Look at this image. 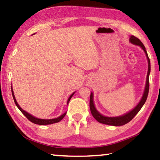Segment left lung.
<instances>
[{"instance_id": "1", "label": "left lung", "mask_w": 160, "mask_h": 160, "mask_svg": "<svg viewBox=\"0 0 160 160\" xmlns=\"http://www.w3.org/2000/svg\"><path fill=\"white\" fill-rule=\"evenodd\" d=\"M130 42L132 44L138 45L140 47L144 50L145 53L146 54V56L148 58V75H147V81H146V85H145V89L144 94H143V96L142 97L141 100L139 102V104L137 105L136 107L134 108V109H132L131 112H128L126 114L121 116H118V117H107V116H104L100 114V113L97 112L96 110L95 107H94V103H93V94L91 93L90 94V111L92 113V115L93 116V117L96 119V120L98 121V122L103 123V124H107V125H111V126H123L125 125L127 123H128L129 121H131L132 118H134V116L137 114L139 112V111L141 109L143 105L146 102L148 98V92H149V88H150V82H149V75H150V58L148 57L147 51L145 49V46L143 45L142 43L140 42V40L135 36H131L130 38Z\"/></svg>"}]
</instances>
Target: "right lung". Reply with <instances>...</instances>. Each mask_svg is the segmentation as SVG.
Masks as SVG:
<instances>
[{"mask_svg": "<svg viewBox=\"0 0 160 160\" xmlns=\"http://www.w3.org/2000/svg\"><path fill=\"white\" fill-rule=\"evenodd\" d=\"M11 91H12V97H13V99H14V102L15 103L16 106L18 107V108L20 110V112L23 113L24 115H25L27 118H28V120H29L31 121V122L34 123L35 124H38V125H48V124H53L54 123H58L59 121H61L62 119L64 118V116H66V112L64 113L63 115H61V116H59V117L56 118H53V119H39V118H35L33 116H32L31 114H29L28 112H26L24 111L22 108L19 106V104H18L17 101H16V99L15 98V96H14V93H13V91H12V88H11ZM74 93H72L71 95L70 96V97L68 99V102L70 101V99H71V97L73 95Z\"/></svg>", "mask_w": 160, "mask_h": 160, "instance_id": "obj_1", "label": "right lung"}]
</instances>
